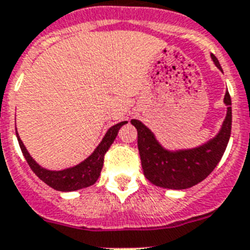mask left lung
I'll use <instances>...</instances> for the list:
<instances>
[{"mask_svg":"<svg viewBox=\"0 0 250 250\" xmlns=\"http://www.w3.org/2000/svg\"><path fill=\"white\" fill-rule=\"evenodd\" d=\"M215 66L222 70L219 61L210 55ZM225 116L219 132L204 144L191 149L167 150L156 140L151 130L140 120L132 119L138 130V147L144 175L151 184L165 189L182 190L203 182L218 165L224 154L231 131V100L225 92Z\"/></svg>","mask_w":250,"mask_h":250,"instance_id":"1","label":"left lung"}]
</instances>
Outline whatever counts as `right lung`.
I'll return each instance as SVG.
<instances>
[{
	"label": "right lung",
	"instance_id": "add662e5",
	"mask_svg": "<svg viewBox=\"0 0 250 250\" xmlns=\"http://www.w3.org/2000/svg\"><path fill=\"white\" fill-rule=\"evenodd\" d=\"M125 124H127V121H121V123L116 124V125L110 127L106 131L105 136L103 138L100 144L96 146V149L94 150V152H92L89 158H86L85 160L81 161L80 164L63 170H48L37 164L36 161L32 159V156L30 155V152L27 151V149L25 147V145H23L22 140L20 139L19 132L17 131L16 136L26 161L28 163L32 171L43 183H46L48 187H51L55 190L75 191L79 190V189L90 187V185L96 183V180L100 176L101 169H103L104 156H105L106 151L109 150V147L111 146L112 143H114L120 127L123 125H125Z\"/></svg>",
	"mask_w": 250,
	"mask_h": 250
}]
</instances>
